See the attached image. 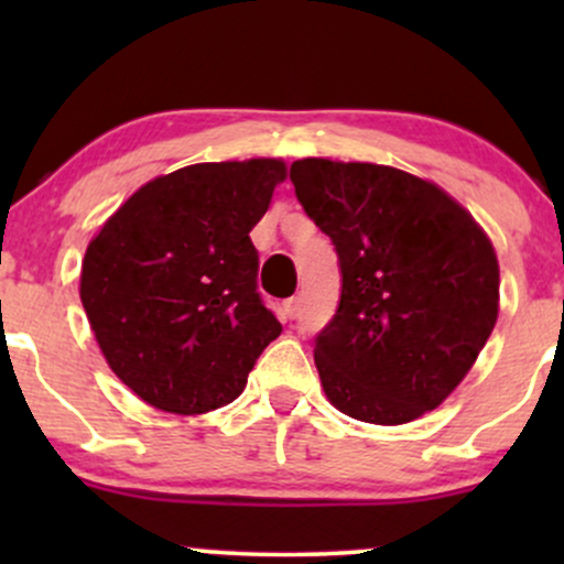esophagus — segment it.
Returning <instances> with one entry per match:
<instances>
[{"instance_id":"1","label":"esophagus","mask_w":564,"mask_h":564,"mask_svg":"<svg viewBox=\"0 0 564 564\" xmlns=\"http://www.w3.org/2000/svg\"><path fill=\"white\" fill-rule=\"evenodd\" d=\"M283 313H286V318H300V313H302V300L300 296H291V300H286L283 302Z\"/></svg>"}]
</instances>
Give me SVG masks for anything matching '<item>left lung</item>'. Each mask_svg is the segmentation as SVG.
I'll return each mask as SVG.
<instances>
[{
    "label": "left lung",
    "mask_w": 564,
    "mask_h": 564,
    "mask_svg": "<svg viewBox=\"0 0 564 564\" xmlns=\"http://www.w3.org/2000/svg\"><path fill=\"white\" fill-rule=\"evenodd\" d=\"M289 177L339 257V307L315 336L326 398L358 422H413L494 332V243L448 193L394 166L302 159Z\"/></svg>",
    "instance_id": "obj_1"
}]
</instances>
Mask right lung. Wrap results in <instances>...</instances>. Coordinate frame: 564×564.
Wrapping results in <instances>:
<instances>
[{
	"label": "right lung",
	"instance_id": "add662e5",
	"mask_svg": "<svg viewBox=\"0 0 564 564\" xmlns=\"http://www.w3.org/2000/svg\"><path fill=\"white\" fill-rule=\"evenodd\" d=\"M283 177L278 159L183 166L132 193L89 241L84 313L148 405L193 416L232 403L281 334L249 232Z\"/></svg>",
	"mask_w": 564,
	"mask_h": 564
}]
</instances>
